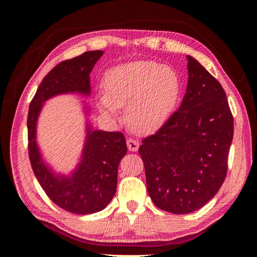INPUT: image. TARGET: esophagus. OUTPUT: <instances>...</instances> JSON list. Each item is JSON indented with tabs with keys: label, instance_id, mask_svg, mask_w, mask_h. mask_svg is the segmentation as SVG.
Returning a JSON list of instances; mask_svg holds the SVG:
<instances>
[{
	"label": "esophagus",
	"instance_id": "34e87169",
	"mask_svg": "<svg viewBox=\"0 0 257 257\" xmlns=\"http://www.w3.org/2000/svg\"><path fill=\"white\" fill-rule=\"evenodd\" d=\"M126 144H127L128 151H131V152H136V151H138V149H139V143L137 142L136 139L128 138L127 140H126Z\"/></svg>",
	"mask_w": 257,
	"mask_h": 257
}]
</instances>
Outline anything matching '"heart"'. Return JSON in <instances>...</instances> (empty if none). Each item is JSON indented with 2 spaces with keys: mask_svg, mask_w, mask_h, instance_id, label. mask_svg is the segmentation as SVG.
Segmentation results:
<instances>
[{
  "mask_svg": "<svg viewBox=\"0 0 257 257\" xmlns=\"http://www.w3.org/2000/svg\"><path fill=\"white\" fill-rule=\"evenodd\" d=\"M101 110L114 117L126 106L125 121L132 132L150 135L175 110L181 91L178 72L154 61H136L108 70L103 80Z\"/></svg>",
  "mask_w": 257,
  "mask_h": 257,
  "instance_id": "heart-1",
  "label": "heart"
}]
</instances>
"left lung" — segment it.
<instances>
[{
  "instance_id": "1",
  "label": "left lung",
  "mask_w": 257,
  "mask_h": 257,
  "mask_svg": "<svg viewBox=\"0 0 257 257\" xmlns=\"http://www.w3.org/2000/svg\"><path fill=\"white\" fill-rule=\"evenodd\" d=\"M188 84L180 107L142 140L149 195L158 208L187 214L216 194L227 175L234 118L226 92L187 56Z\"/></svg>"
}]
</instances>
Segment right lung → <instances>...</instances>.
I'll return each instance as SVG.
<instances>
[{
  "label": "right lung",
  "mask_w": 257,
  "mask_h": 257,
  "mask_svg": "<svg viewBox=\"0 0 257 257\" xmlns=\"http://www.w3.org/2000/svg\"><path fill=\"white\" fill-rule=\"evenodd\" d=\"M103 51H86L58 63L48 72L30 101L28 152L38 182L54 203L66 212L92 214L104 209L115 194L118 165L127 152L121 132L91 131L87 127L83 160L71 178L56 177L43 164L36 145V121L42 103L59 93H90V72Z\"/></svg>",
  "instance_id": "add662e5"
}]
</instances>
